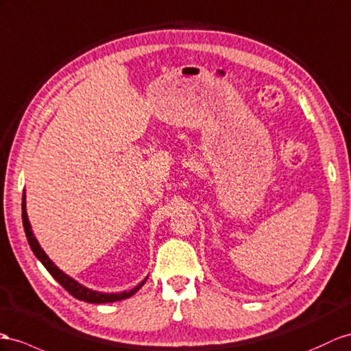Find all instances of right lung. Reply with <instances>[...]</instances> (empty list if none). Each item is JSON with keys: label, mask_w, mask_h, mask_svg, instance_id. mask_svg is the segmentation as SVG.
Instances as JSON below:
<instances>
[{"label": "right lung", "mask_w": 351, "mask_h": 351, "mask_svg": "<svg viewBox=\"0 0 351 351\" xmlns=\"http://www.w3.org/2000/svg\"><path fill=\"white\" fill-rule=\"evenodd\" d=\"M22 222H23V228H25V234L26 239H28V243L32 249L34 255L38 258V261L46 267L47 271L55 277V280H58V283H60L62 286L65 287V289L75 296L77 300L80 301H86L90 304H106V302H115V301H121L125 298H130L132 295L136 293L141 287L145 285L148 276L143 278V280L133 287L130 291H124V292H112V293H105V292H97L93 289H88V287L83 286L82 283H78L75 278H73L71 276L65 274L62 269H59L56 267V264L51 261V259L46 255V252L41 249L38 240L35 239L32 228H31V223L28 219V213H26V195H25V190H23V197H22Z\"/></svg>", "instance_id": "add662e5"}]
</instances>
